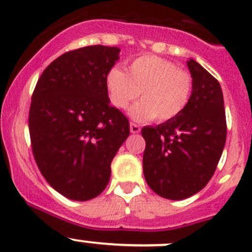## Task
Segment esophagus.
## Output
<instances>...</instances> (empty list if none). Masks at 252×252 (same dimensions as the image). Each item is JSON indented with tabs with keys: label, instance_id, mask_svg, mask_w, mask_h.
Masks as SVG:
<instances>
[{
	"label": "esophagus",
	"instance_id": "34e87169",
	"mask_svg": "<svg viewBox=\"0 0 252 252\" xmlns=\"http://www.w3.org/2000/svg\"><path fill=\"white\" fill-rule=\"evenodd\" d=\"M130 131L133 134H138L140 131V126L135 123H130Z\"/></svg>",
	"mask_w": 252,
	"mask_h": 252
}]
</instances>
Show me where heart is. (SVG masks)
I'll return each mask as SVG.
<instances>
[{
    "label": "heart",
    "instance_id": "obj_1",
    "mask_svg": "<svg viewBox=\"0 0 252 252\" xmlns=\"http://www.w3.org/2000/svg\"><path fill=\"white\" fill-rule=\"evenodd\" d=\"M106 89L111 105L126 110L139 96L140 102L130 108V116L140 122H167L188 107L192 94V78L172 61L154 55L135 58L126 68L108 70Z\"/></svg>",
    "mask_w": 252,
    "mask_h": 252
}]
</instances>
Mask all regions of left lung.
<instances>
[{
	"label": "left lung",
	"mask_w": 252,
	"mask_h": 252,
	"mask_svg": "<svg viewBox=\"0 0 252 252\" xmlns=\"http://www.w3.org/2000/svg\"><path fill=\"white\" fill-rule=\"evenodd\" d=\"M188 67L192 78L188 107L171 121L141 129L145 179L157 195L169 200L187 199L204 189L227 139L220 83L196 61H188Z\"/></svg>",
	"instance_id": "obj_1"
}]
</instances>
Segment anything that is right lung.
I'll use <instances>...</instances> for the list:
<instances>
[{"label": "right lung", "mask_w": 252, "mask_h": 252, "mask_svg": "<svg viewBox=\"0 0 252 252\" xmlns=\"http://www.w3.org/2000/svg\"><path fill=\"white\" fill-rule=\"evenodd\" d=\"M118 47L68 51L37 80L29 111L35 162L63 196L88 201L107 187L111 162L129 136V121L110 105L106 75Z\"/></svg>", "instance_id": "1"}]
</instances>
